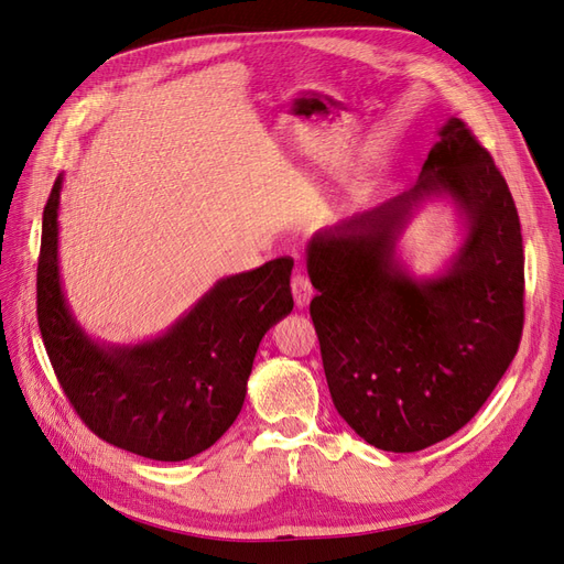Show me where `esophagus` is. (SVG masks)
Here are the masks:
<instances>
[{
	"label": "esophagus",
	"instance_id": "esophagus-1",
	"mask_svg": "<svg viewBox=\"0 0 564 564\" xmlns=\"http://www.w3.org/2000/svg\"><path fill=\"white\" fill-rule=\"evenodd\" d=\"M293 297H295V304L300 308L306 306L308 302H312V297H314V288H312V283H308V279L304 274L293 276Z\"/></svg>",
	"mask_w": 564,
	"mask_h": 564
}]
</instances>
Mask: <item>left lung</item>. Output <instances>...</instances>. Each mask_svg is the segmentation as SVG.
Wrapping results in <instances>:
<instances>
[{
	"label": "left lung",
	"instance_id": "left-lung-1",
	"mask_svg": "<svg viewBox=\"0 0 564 564\" xmlns=\"http://www.w3.org/2000/svg\"><path fill=\"white\" fill-rule=\"evenodd\" d=\"M435 197L458 210L465 239L438 275L414 278L397 241ZM306 271L333 403L379 449L420 452L449 438L516 358L524 321L518 210L457 117L441 126L412 189L312 236Z\"/></svg>",
	"mask_w": 564,
	"mask_h": 564
}]
</instances>
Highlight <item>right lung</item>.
<instances>
[{
  "instance_id": "1",
  "label": "right lung",
  "mask_w": 564,
  "mask_h": 564,
  "mask_svg": "<svg viewBox=\"0 0 564 564\" xmlns=\"http://www.w3.org/2000/svg\"><path fill=\"white\" fill-rule=\"evenodd\" d=\"M63 175L44 208L37 318L51 366L84 424L115 447L183 462L239 416L258 347L293 312V260L215 281L169 330L138 344L90 337L65 297L58 258Z\"/></svg>"
}]
</instances>
